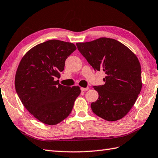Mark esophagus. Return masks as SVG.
<instances>
[{
	"instance_id": "1",
	"label": "esophagus",
	"mask_w": 158,
	"mask_h": 158,
	"mask_svg": "<svg viewBox=\"0 0 158 158\" xmlns=\"http://www.w3.org/2000/svg\"><path fill=\"white\" fill-rule=\"evenodd\" d=\"M81 89L82 91H86L89 89V87H81Z\"/></svg>"
}]
</instances>
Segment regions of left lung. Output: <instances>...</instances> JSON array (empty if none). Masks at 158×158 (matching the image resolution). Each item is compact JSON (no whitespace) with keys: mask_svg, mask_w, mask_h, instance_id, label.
I'll list each match as a JSON object with an SVG mask.
<instances>
[{"mask_svg":"<svg viewBox=\"0 0 158 158\" xmlns=\"http://www.w3.org/2000/svg\"><path fill=\"white\" fill-rule=\"evenodd\" d=\"M76 45L95 71L105 73L104 85L94 87L99 97L91 104L92 111L108 121L123 118L135 104L142 87L141 64L136 55L112 38H100Z\"/></svg>","mask_w":158,"mask_h":158,"instance_id":"left-lung-1","label":"left lung"}]
</instances>
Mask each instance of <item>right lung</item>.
I'll use <instances>...</instances> for the list:
<instances>
[{
    "label": "right lung",
    "mask_w": 158,
    "mask_h": 158,
    "mask_svg": "<svg viewBox=\"0 0 158 158\" xmlns=\"http://www.w3.org/2000/svg\"><path fill=\"white\" fill-rule=\"evenodd\" d=\"M76 49L73 43L51 40L33 47L19 62L15 79L16 91L25 108L40 122L54 125L72 111L80 87L64 86L56 79Z\"/></svg>",
    "instance_id": "obj_1"
}]
</instances>
